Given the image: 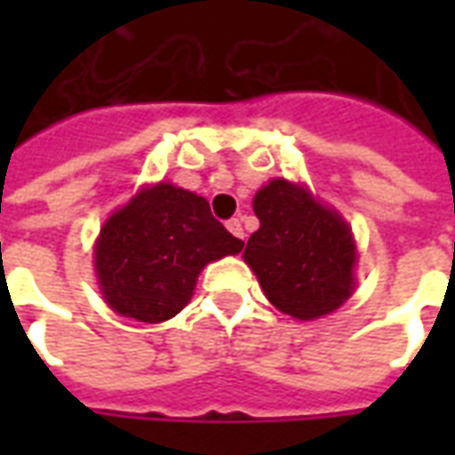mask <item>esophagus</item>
Wrapping results in <instances>:
<instances>
[{"instance_id": "1", "label": "esophagus", "mask_w": 455, "mask_h": 455, "mask_svg": "<svg viewBox=\"0 0 455 455\" xmlns=\"http://www.w3.org/2000/svg\"><path fill=\"white\" fill-rule=\"evenodd\" d=\"M227 228L234 234V236L241 238V241H243V236H246V234H243V227H241V219H228Z\"/></svg>"}]
</instances>
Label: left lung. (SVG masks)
Wrapping results in <instances>:
<instances>
[{
	"mask_svg": "<svg viewBox=\"0 0 455 455\" xmlns=\"http://www.w3.org/2000/svg\"><path fill=\"white\" fill-rule=\"evenodd\" d=\"M253 212L260 228L243 260L270 305L302 322L339 309L355 287V241L341 214L283 178L258 189Z\"/></svg>",
	"mask_w": 455,
	"mask_h": 455,
	"instance_id": "8db88e82",
	"label": "left lung"
}]
</instances>
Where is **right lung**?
<instances>
[{"instance_id":"add662e5","label":"right lung","mask_w":455,"mask_h":455,"mask_svg":"<svg viewBox=\"0 0 455 455\" xmlns=\"http://www.w3.org/2000/svg\"><path fill=\"white\" fill-rule=\"evenodd\" d=\"M241 248L243 241L212 217L207 199L158 182L107 219L94 270L114 312L158 324L188 305L202 267Z\"/></svg>"}]
</instances>
